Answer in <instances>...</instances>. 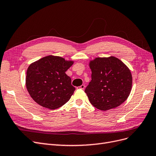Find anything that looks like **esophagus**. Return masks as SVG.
<instances>
[{"label":"esophagus","mask_w":156,"mask_h":156,"mask_svg":"<svg viewBox=\"0 0 156 156\" xmlns=\"http://www.w3.org/2000/svg\"><path fill=\"white\" fill-rule=\"evenodd\" d=\"M77 88H79V89H82V90H84V89L85 88V85H84V84H83V85H81V86H79V87H77Z\"/></svg>","instance_id":"34e87169"}]
</instances>
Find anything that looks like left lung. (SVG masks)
<instances>
[{
    "mask_svg": "<svg viewBox=\"0 0 156 156\" xmlns=\"http://www.w3.org/2000/svg\"><path fill=\"white\" fill-rule=\"evenodd\" d=\"M91 80L85 89L90 103L107 111L119 106L130 95L133 77L129 68L114 56L90 60Z\"/></svg>",
    "mask_w": 156,
    "mask_h": 156,
    "instance_id": "obj_1",
    "label": "left lung"
}]
</instances>
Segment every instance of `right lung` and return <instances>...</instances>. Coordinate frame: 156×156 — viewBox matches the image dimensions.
<instances>
[{
  "mask_svg": "<svg viewBox=\"0 0 156 156\" xmlns=\"http://www.w3.org/2000/svg\"><path fill=\"white\" fill-rule=\"evenodd\" d=\"M73 63L72 60L50 55L31 63L26 77L31 98L49 109H58L66 103L76 90L65 73Z\"/></svg>",
  "mask_w": 156,
  "mask_h": 156,
  "instance_id": "add662e5",
  "label": "right lung"
}]
</instances>
